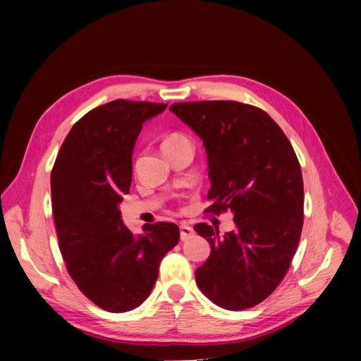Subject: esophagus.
<instances>
[{
	"label": "esophagus",
	"mask_w": 361,
	"mask_h": 361,
	"mask_svg": "<svg viewBox=\"0 0 361 361\" xmlns=\"http://www.w3.org/2000/svg\"><path fill=\"white\" fill-rule=\"evenodd\" d=\"M179 228H180V239H182V241H187V239L192 238V235H194V228H192L191 226L182 223Z\"/></svg>",
	"instance_id": "34e87169"
}]
</instances>
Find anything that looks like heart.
I'll return each mask as SVG.
<instances>
[{
    "instance_id": "b5f03b06",
    "label": "heart",
    "mask_w": 361,
    "mask_h": 361,
    "mask_svg": "<svg viewBox=\"0 0 361 361\" xmlns=\"http://www.w3.org/2000/svg\"><path fill=\"white\" fill-rule=\"evenodd\" d=\"M183 141H188V138L185 137L183 134L173 133V134H169V135L164 137L162 143H161V147H170V146H174V145L183 143Z\"/></svg>"
}]
</instances>
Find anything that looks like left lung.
<instances>
[{
    "instance_id": "obj_1",
    "label": "left lung",
    "mask_w": 361,
    "mask_h": 361,
    "mask_svg": "<svg viewBox=\"0 0 361 361\" xmlns=\"http://www.w3.org/2000/svg\"><path fill=\"white\" fill-rule=\"evenodd\" d=\"M202 140L209 164L206 212L231 211L235 228L199 223L211 245L195 271L200 290L226 310H244L276 290L297 251L304 220L302 174L290 141L264 110L235 101L170 106Z\"/></svg>"
}]
</instances>
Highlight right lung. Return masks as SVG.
I'll return each instance as SVG.
<instances>
[{
    "label": "right lung",
    "instance_id": "right-lung-1",
    "mask_svg": "<svg viewBox=\"0 0 361 361\" xmlns=\"http://www.w3.org/2000/svg\"><path fill=\"white\" fill-rule=\"evenodd\" d=\"M166 108L125 99L94 108L72 126L52 167L61 256L76 286L106 312L138 307L154 289L162 257L179 243V227L164 221L134 236L118 209L133 182L140 130Z\"/></svg>",
    "mask_w": 361,
    "mask_h": 361
}]
</instances>
